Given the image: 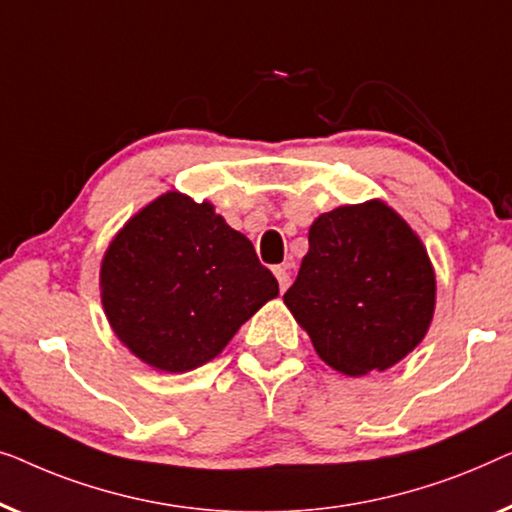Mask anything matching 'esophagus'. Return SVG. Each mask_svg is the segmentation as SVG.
I'll return each instance as SVG.
<instances>
[{"mask_svg":"<svg viewBox=\"0 0 512 512\" xmlns=\"http://www.w3.org/2000/svg\"><path fill=\"white\" fill-rule=\"evenodd\" d=\"M273 273H276V278H278V285H280V292H285L287 287H290V271H287V266H276V269H273Z\"/></svg>","mask_w":512,"mask_h":512,"instance_id":"obj_1","label":"esophagus"}]
</instances>
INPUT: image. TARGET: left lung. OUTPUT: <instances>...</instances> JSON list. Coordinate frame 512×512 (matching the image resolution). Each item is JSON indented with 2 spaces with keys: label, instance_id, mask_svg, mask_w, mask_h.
Returning a JSON list of instances; mask_svg holds the SVG:
<instances>
[{
  "label": "left lung",
  "instance_id": "obj_1",
  "mask_svg": "<svg viewBox=\"0 0 512 512\" xmlns=\"http://www.w3.org/2000/svg\"><path fill=\"white\" fill-rule=\"evenodd\" d=\"M436 280L427 250L390 206L322 213L285 304L315 352L345 376L390 369L427 334Z\"/></svg>",
  "mask_w": 512,
  "mask_h": 512
}]
</instances>
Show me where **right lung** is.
<instances>
[{"mask_svg": "<svg viewBox=\"0 0 512 512\" xmlns=\"http://www.w3.org/2000/svg\"><path fill=\"white\" fill-rule=\"evenodd\" d=\"M278 294L246 236L213 206L167 192L136 213L102 262V304L122 343L160 371L220 355Z\"/></svg>", "mask_w": 512, "mask_h": 512, "instance_id": "1", "label": "right lung"}]
</instances>
